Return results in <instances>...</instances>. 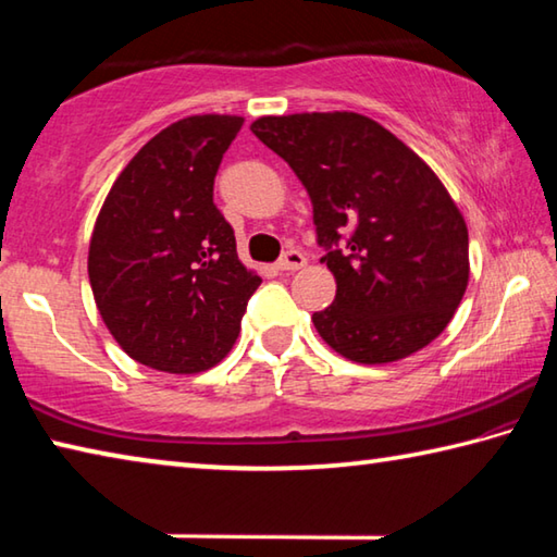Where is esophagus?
I'll return each instance as SVG.
<instances>
[{"instance_id": "1", "label": "esophagus", "mask_w": 557, "mask_h": 557, "mask_svg": "<svg viewBox=\"0 0 557 557\" xmlns=\"http://www.w3.org/2000/svg\"><path fill=\"white\" fill-rule=\"evenodd\" d=\"M305 265H307V258H305V252H299V250H287L285 256L277 260V270H282V272H292V270H299Z\"/></svg>"}]
</instances>
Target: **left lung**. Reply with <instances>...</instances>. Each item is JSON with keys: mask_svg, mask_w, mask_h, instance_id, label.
<instances>
[{"mask_svg": "<svg viewBox=\"0 0 557 557\" xmlns=\"http://www.w3.org/2000/svg\"><path fill=\"white\" fill-rule=\"evenodd\" d=\"M305 184L336 297L319 336L356 363L425 348L469 282V233L437 174L393 132L358 112H297L250 125Z\"/></svg>", "mask_w": 557, "mask_h": 557, "instance_id": "obj_1", "label": "left lung"}]
</instances>
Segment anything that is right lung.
<instances>
[{
  "label": "right lung",
  "instance_id": "right-lung-1",
  "mask_svg": "<svg viewBox=\"0 0 557 557\" xmlns=\"http://www.w3.org/2000/svg\"><path fill=\"white\" fill-rule=\"evenodd\" d=\"M243 127L194 115L159 132L115 178L92 228L88 277L102 322L129 358L201 373L231 351L260 277L238 260L213 178Z\"/></svg>",
  "mask_w": 557,
  "mask_h": 557
}]
</instances>
